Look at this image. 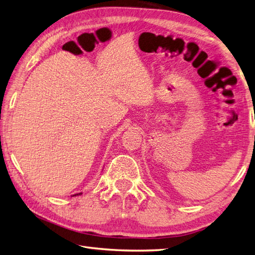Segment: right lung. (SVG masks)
<instances>
[{"mask_svg": "<svg viewBox=\"0 0 255 255\" xmlns=\"http://www.w3.org/2000/svg\"><path fill=\"white\" fill-rule=\"evenodd\" d=\"M81 194H82V193H79V194H74V195H73V196H77V195H81Z\"/></svg>", "mask_w": 255, "mask_h": 255, "instance_id": "obj_1", "label": "right lung"}]
</instances>
